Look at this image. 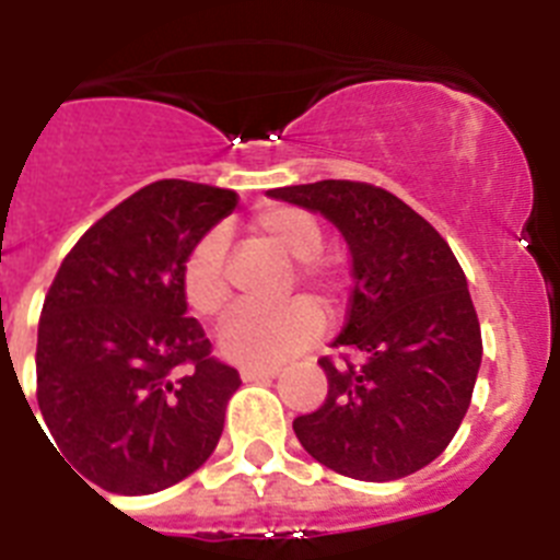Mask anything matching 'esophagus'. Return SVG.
Here are the masks:
<instances>
[{"label": "esophagus", "instance_id": "esophagus-1", "mask_svg": "<svg viewBox=\"0 0 560 560\" xmlns=\"http://www.w3.org/2000/svg\"><path fill=\"white\" fill-rule=\"evenodd\" d=\"M281 370L279 368H242L244 382H261V378H276Z\"/></svg>", "mask_w": 560, "mask_h": 560}]
</instances>
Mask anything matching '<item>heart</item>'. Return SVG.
<instances>
[{"instance_id": "heart-1", "label": "heart", "mask_w": 560, "mask_h": 560, "mask_svg": "<svg viewBox=\"0 0 560 560\" xmlns=\"http://www.w3.org/2000/svg\"><path fill=\"white\" fill-rule=\"evenodd\" d=\"M250 230L265 238L276 250L295 258V281L318 295L327 310H336L345 299V276L332 261L318 256L324 244V230L313 213L295 205H265L250 215ZM228 238L222 230H210L192 244L182 265V295L196 316L215 322L228 313L233 302L228 267H224ZM324 330L322 310L310 299H290L281 307L258 313V310H238L224 324L219 347L228 359L242 364H279L302 350H307Z\"/></svg>"}]
</instances>
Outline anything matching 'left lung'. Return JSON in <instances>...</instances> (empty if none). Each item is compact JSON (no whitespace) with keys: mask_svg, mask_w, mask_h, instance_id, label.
<instances>
[{"mask_svg":"<svg viewBox=\"0 0 560 560\" xmlns=\"http://www.w3.org/2000/svg\"><path fill=\"white\" fill-rule=\"evenodd\" d=\"M270 196L327 215L350 244L355 281L332 341L341 361L318 359L327 398L295 418V439L338 476H412L447 450L481 368V324L458 258L424 215L368 182L324 178Z\"/></svg>","mask_w":560,"mask_h":560,"instance_id":"obj_1","label":"left lung"}]
</instances>
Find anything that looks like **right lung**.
I'll use <instances>...</instances> for the list:
<instances>
[{
    "instance_id": "add662e5",
    "label": "right lung",
    "mask_w": 560,
    "mask_h": 560,
    "mask_svg": "<svg viewBox=\"0 0 560 560\" xmlns=\"http://www.w3.org/2000/svg\"><path fill=\"white\" fill-rule=\"evenodd\" d=\"M233 208V190L153 182L70 247L45 295L36 401L56 455L102 490H167L222 439L242 378L185 316L178 276L192 244Z\"/></svg>"
}]
</instances>
